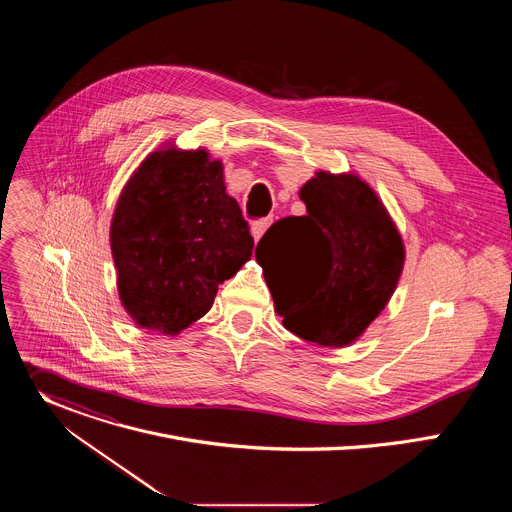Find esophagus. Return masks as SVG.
Listing matches in <instances>:
<instances>
[{
    "label": "esophagus",
    "instance_id": "esophagus-1",
    "mask_svg": "<svg viewBox=\"0 0 512 512\" xmlns=\"http://www.w3.org/2000/svg\"><path fill=\"white\" fill-rule=\"evenodd\" d=\"M271 221H273V218H271V216H267V218H259V221H255V223H253L251 233H253V239H255V241H259V239L263 237V233L267 231V227L271 225Z\"/></svg>",
    "mask_w": 512,
    "mask_h": 512
}]
</instances>
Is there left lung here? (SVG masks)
<instances>
[{"label": "left lung", "instance_id": "1", "mask_svg": "<svg viewBox=\"0 0 512 512\" xmlns=\"http://www.w3.org/2000/svg\"><path fill=\"white\" fill-rule=\"evenodd\" d=\"M308 214L269 227L255 257L283 326L320 346L354 342L383 312L405 249L373 188L354 174L318 172L300 190Z\"/></svg>", "mask_w": 512, "mask_h": 512}]
</instances>
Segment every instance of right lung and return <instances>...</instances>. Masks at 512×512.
Listing matches in <instances>:
<instances>
[{"label": "right lung", "instance_id": "1", "mask_svg": "<svg viewBox=\"0 0 512 512\" xmlns=\"http://www.w3.org/2000/svg\"><path fill=\"white\" fill-rule=\"evenodd\" d=\"M119 298L137 326L178 334L212 306L225 279L251 259L253 237L223 164L176 148L143 160L111 223Z\"/></svg>", "mask_w": 512, "mask_h": 512}]
</instances>
